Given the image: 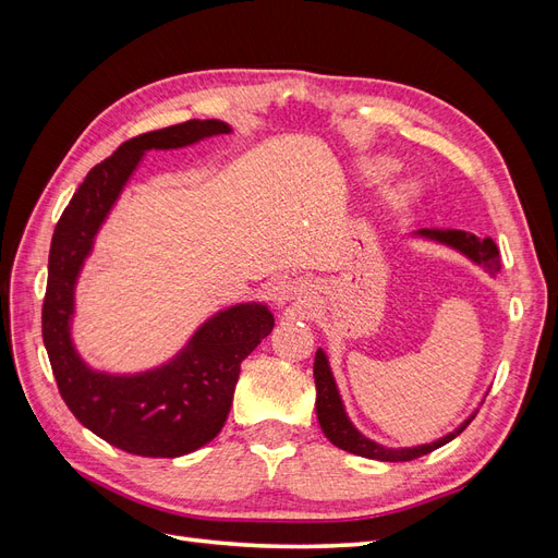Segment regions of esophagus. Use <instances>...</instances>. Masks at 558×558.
<instances>
[{
	"label": "esophagus",
	"mask_w": 558,
	"mask_h": 558,
	"mask_svg": "<svg viewBox=\"0 0 558 558\" xmlns=\"http://www.w3.org/2000/svg\"><path fill=\"white\" fill-rule=\"evenodd\" d=\"M310 291H312V286L307 281L286 279L277 286V302H279V305H286V302H291V300L307 298Z\"/></svg>",
	"instance_id": "1"
}]
</instances>
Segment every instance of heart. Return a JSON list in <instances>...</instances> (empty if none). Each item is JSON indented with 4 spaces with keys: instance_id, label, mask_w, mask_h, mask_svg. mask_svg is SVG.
<instances>
[{
    "instance_id": "heart-1",
    "label": "heart",
    "mask_w": 558,
    "mask_h": 558,
    "mask_svg": "<svg viewBox=\"0 0 558 558\" xmlns=\"http://www.w3.org/2000/svg\"><path fill=\"white\" fill-rule=\"evenodd\" d=\"M391 170H393V162H391V160H369V162H365V165L361 167L363 177H365V179H373V181L384 179ZM410 193H412L410 185L402 183L400 189L396 191V197H408Z\"/></svg>"
}]
</instances>
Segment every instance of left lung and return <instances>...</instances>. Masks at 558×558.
<instances>
[{"label": "left lung", "mask_w": 558, "mask_h": 558, "mask_svg": "<svg viewBox=\"0 0 558 558\" xmlns=\"http://www.w3.org/2000/svg\"><path fill=\"white\" fill-rule=\"evenodd\" d=\"M408 238L440 244L456 253H461V256H465L470 263L482 267L484 272H488L494 279L500 272V256H498V248L492 238L482 240L472 232L451 230V228H421V230L410 232ZM314 384H316V418H318L324 435L335 447H340L349 453L363 456V459H373V461L398 463V461H412V459H418V456H426L435 449H440L442 445L451 442L456 435H461L465 430V426L477 414V408H475L470 412L468 418L461 421L459 426L449 430L447 435L437 437V440H430L424 445H412V447H388L377 440H369L367 435H363L356 426H353V421L347 414L344 400L340 396V388H337L328 353L324 349H318L316 359H314ZM484 398H486V393H484ZM484 398H482V402H484Z\"/></svg>", "instance_id": "left-lung-1"}]
</instances>
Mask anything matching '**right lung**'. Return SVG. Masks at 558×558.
Listing matches in <instances>:
<instances>
[{"instance_id":"obj_1","label":"right lung","mask_w":558,"mask_h":558,"mask_svg":"<svg viewBox=\"0 0 558 558\" xmlns=\"http://www.w3.org/2000/svg\"><path fill=\"white\" fill-rule=\"evenodd\" d=\"M230 132L218 118H193L121 144L83 179L50 242L41 332L60 396L83 426L128 453L177 459L211 442L228 418L242 361L275 328L265 302H234L202 320L172 359L140 373L97 369L74 342L78 277L144 156Z\"/></svg>"}]
</instances>
